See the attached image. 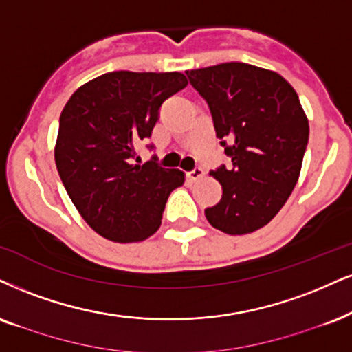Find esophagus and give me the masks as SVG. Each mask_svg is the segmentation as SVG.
<instances>
[{"label": "esophagus", "mask_w": 352, "mask_h": 352, "mask_svg": "<svg viewBox=\"0 0 352 352\" xmlns=\"http://www.w3.org/2000/svg\"><path fill=\"white\" fill-rule=\"evenodd\" d=\"M204 176V169L201 168V166H196L192 169V171H189L188 173V177L190 181H197V179H201V177Z\"/></svg>", "instance_id": "obj_1"}]
</instances>
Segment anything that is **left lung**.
<instances>
[{
  "label": "left lung",
  "mask_w": 352,
  "mask_h": 352,
  "mask_svg": "<svg viewBox=\"0 0 352 352\" xmlns=\"http://www.w3.org/2000/svg\"><path fill=\"white\" fill-rule=\"evenodd\" d=\"M209 104L217 137L232 168L210 175L222 199L206 209L212 227L246 235L277 215L296 188L309 143V119L296 89L279 73L230 62L188 70Z\"/></svg>",
  "instance_id": "obj_1"
}]
</instances>
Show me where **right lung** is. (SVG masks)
Masks as SVG:
<instances>
[{
	"label": "right lung",
	"instance_id": "obj_1",
	"mask_svg": "<svg viewBox=\"0 0 352 352\" xmlns=\"http://www.w3.org/2000/svg\"><path fill=\"white\" fill-rule=\"evenodd\" d=\"M183 73L111 72L80 86L60 116L55 164L72 202L94 232L116 243L143 241L162 225L179 169L138 164L160 107L186 88Z\"/></svg>",
	"mask_w": 352,
	"mask_h": 352
}]
</instances>
